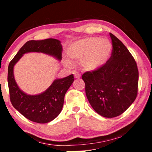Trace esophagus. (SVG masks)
<instances>
[{
    "label": "esophagus",
    "instance_id": "34e87169",
    "mask_svg": "<svg viewBox=\"0 0 152 152\" xmlns=\"http://www.w3.org/2000/svg\"><path fill=\"white\" fill-rule=\"evenodd\" d=\"M73 74H74V77H75V78H80V77H81L80 74L78 73L77 72H74Z\"/></svg>",
    "mask_w": 152,
    "mask_h": 152
}]
</instances>
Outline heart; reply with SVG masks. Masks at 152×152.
<instances>
[{
	"label": "heart",
	"mask_w": 152,
	"mask_h": 152,
	"mask_svg": "<svg viewBox=\"0 0 152 152\" xmlns=\"http://www.w3.org/2000/svg\"><path fill=\"white\" fill-rule=\"evenodd\" d=\"M112 44L107 39L88 37L80 39L70 44L66 50L68 59H64L67 67H72L71 62H80L82 68L93 71L102 66L111 55Z\"/></svg>",
	"instance_id": "obj_1"
}]
</instances>
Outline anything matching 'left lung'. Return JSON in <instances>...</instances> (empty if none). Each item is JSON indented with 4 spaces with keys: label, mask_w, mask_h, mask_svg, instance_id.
<instances>
[{
    "label": "left lung",
    "mask_w": 152,
    "mask_h": 152,
    "mask_svg": "<svg viewBox=\"0 0 152 152\" xmlns=\"http://www.w3.org/2000/svg\"><path fill=\"white\" fill-rule=\"evenodd\" d=\"M112 53L98 69L82 75L87 99L93 109L105 118L123 113L138 95V70L125 45L110 33Z\"/></svg>",
    "instance_id": "1"
}]
</instances>
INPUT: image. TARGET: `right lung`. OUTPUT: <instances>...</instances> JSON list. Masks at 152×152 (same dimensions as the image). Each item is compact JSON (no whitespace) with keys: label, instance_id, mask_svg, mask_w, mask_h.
Masks as SVG:
<instances>
[{"label":"right lung","instance_id":"add662e5","mask_svg":"<svg viewBox=\"0 0 152 152\" xmlns=\"http://www.w3.org/2000/svg\"><path fill=\"white\" fill-rule=\"evenodd\" d=\"M30 52L43 53L61 59L62 46L55 39L28 41L21 47L8 66L7 82L10 101L13 107L31 121L44 124L52 121L61 113L66 91L74 81L73 75L55 80L45 92L27 95L18 88L14 77V66L23 55Z\"/></svg>","mask_w":152,"mask_h":152}]
</instances>
